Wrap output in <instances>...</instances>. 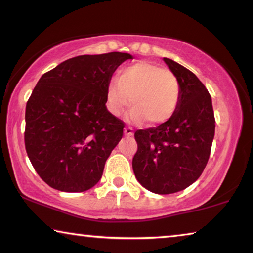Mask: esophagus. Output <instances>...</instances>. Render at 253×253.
Here are the masks:
<instances>
[{"label":"esophagus","mask_w":253,"mask_h":253,"mask_svg":"<svg viewBox=\"0 0 253 253\" xmlns=\"http://www.w3.org/2000/svg\"><path fill=\"white\" fill-rule=\"evenodd\" d=\"M125 135L126 136H133V134H134V131H133V128L131 127H129V126H127V127H125Z\"/></svg>","instance_id":"1"}]
</instances>
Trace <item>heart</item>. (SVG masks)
Listing matches in <instances>:
<instances>
[{
	"label": "heart",
	"mask_w": 253,
	"mask_h": 253,
	"mask_svg": "<svg viewBox=\"0 0 253 253\" xmlns=\"http://www.w3.org/2000/svg\"><path fill=\"white\" fill-rule=\"evenodd\" d=\"M180 101L179 82L170 70L149 61H139L120 70L117 81L105 89L108 110L122 116L131 102L128 118L158 125L175 115Z\"/></svg>",
	"instance_id": "heart-1"
}]
</instances>
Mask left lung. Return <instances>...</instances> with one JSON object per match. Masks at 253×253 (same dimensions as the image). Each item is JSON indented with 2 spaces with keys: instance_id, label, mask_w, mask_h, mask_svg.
Returning a JSON list of instances; mask_svg holds the SVG:
<instances>
[{
  "instance_id": "obj_1",
  "label": "left lung",
  "mask_w": 253,
  "mask_h": 253,
  "mask_svg": "<svg viewBox=\"0 0 253 253\" xmlns=\"http://www.w3.org/2000/svg\"><path fill=\"white\" fill-rule=\"evenodd\" d=\"M180 86L175 115L159 126L135 131L133 170L139 184L157 194L185 190L205 170L214 136L211 96L195 75L164 58Z\"/></svg>"
}]
</instances>
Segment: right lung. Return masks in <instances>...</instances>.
Returning a JSON list of instances; mask_svg holds the SVG:
<instances>
[{
	"mask_svg": "<svg viewBox=\"0 0 253 253\" xmlns=\"http://www.w3.org/2000/svg\"><path fill=\"white\" fill-rule=\"evenodd\" d=\"M122 52L68 59L40 78L26 105L25 146L48 186L84 192L101 179L123 137L124 123L108 111L105 89Z\"/></svg>",
	"mask_w": 253,
	"mask_h": 253,
	"instance_id": "1",
	"label": "right lung"
}]
</instances>
